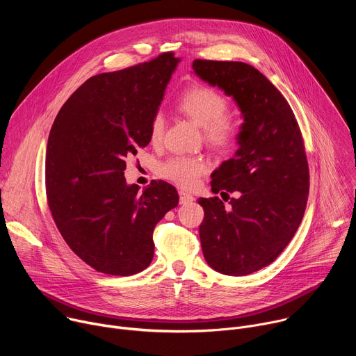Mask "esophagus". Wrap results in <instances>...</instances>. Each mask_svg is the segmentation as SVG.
Listing matches in <instances>:
<instances>
[{
  "mask_svg": "<svg viewBox=\"0 0 356 356\" xmlns=\"http://www.w3.org/2000/svg\"><path fill=\"white\" fill-rule=\"evenodd\" d=\"M179 195H180V204H187V202L194 200V197L191 194H188L187 191H184V190H180Z\"/></svg>",
  "mask_w": 356,
  "mask_h": 356,
  "instance_id": "esophagus-1",
  "label": "esophagus"
}]
</instances>
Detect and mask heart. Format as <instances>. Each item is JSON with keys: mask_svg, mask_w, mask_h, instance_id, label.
Instances as JSON below:
<instances>
[{"mask_svg": "<svg viewBox=\"0 0 356 356\" xmlns=\"http://www.w3.org/2000/svg\"><path fill=\"white\" fill-rule=\"evenodd\" d=\"M177 111L202 128V138L209 147L217 154L231 152L241 135V122L228 114L229 101L218 90L194 83L188 86L176 101ZM165 134V118L162 114H155L150 121L149 136L152 143H161ZM209 170L207 163L193 156H175L162 163L161 175L184 187L191 188L198 179Z\"/></svg>", "mask_w": 356, "mask_h": 356, "instance_id": "b5f03b06", "label": "heart"}]
</instances>
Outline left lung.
<instances>
[{"label":"left lung","instance_id":"left-lung-1","mask_svg":"<svg viewBox=\"0 0 356 356\" xmlns=\"http://www.w3.org/2000/svg\"><path fill=\"white\" fill-rule=\"evenodd\" d=\"M193 70L232 95L243 117L239 149L213 173L220 197L198 198L204 209L200 241L207 264L228 276L270 265L294 236L306 211L310 173L302 135L280 91L253 66L195 59Z\"/></svg>","mask_w":356,"mask_h":356}]
</instances>
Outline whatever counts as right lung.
Wrapping results in <instances>:
<instances>
[{
	"instance_id": "1",
	"label": "right lung",
	"mask_w": 356,
	"mask_h": 356,
	"mask_svg": "<svg viewBox=\"0 0 356 356\" xmlns=\"http://www.w3.org/2000/svg\"><path fill=\"white\" fill-rule=\"evenodd\" d=\"M179 59L173 52L81 84L49 134L46 197L76 255L97 272L131 276L154 258V229L179 204L155 180L143 191L124 177L127 158L150 142L149 127Z\"/></svg>"
}]
</instances>
